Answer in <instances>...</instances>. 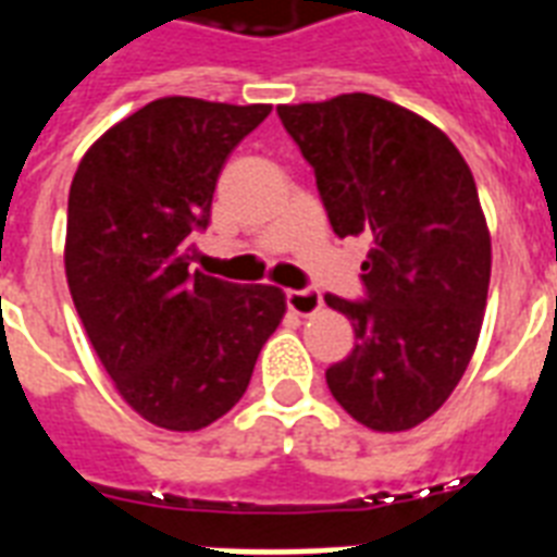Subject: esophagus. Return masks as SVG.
I'll return each instance as SVG.
<instances>
[{"label": "esophagus", "mask_w": 557, "mask_h": 557, "mask_svg": "<svg viewBox=\"0 0 557 557\" xmlns=\"http://www.w3.org/2000/svg\"><path fill=\"white\" fill-rule=\"evenodd\" d=\"M286 304L295 314L309 318V314L321 312L323 309V295L321 292H314V288H288Z\"/></svg>", "instance_id": "esophagus-1"}]
</instances>
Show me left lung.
I'll return each mask as SVG.
<instances>
[{"label": "left lung", "mask_w": 557, "mask_h": 557, "mask_svg": "<svg viewBox=\"0 0 557 557\" xmlns=\"http://www.w3.org/2000/svg\"><path fill=\"white\" fill-rule=\"evenodd\" d=\"M338 236H367L364 304L326 295L356 347L326 370L332 396L370 431L440 410L474 356L492 280V234L462 152L440 126L375 95L283 103Z\"/></svg>", "instance_id": "obj_1"}]
</instances>
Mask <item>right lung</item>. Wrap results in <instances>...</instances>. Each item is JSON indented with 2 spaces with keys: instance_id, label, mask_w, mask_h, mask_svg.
<instances>
[{
  "instance_id": "1",
  "label": "right lung",
  "mask_w": 557,
  "mask_h": 557,
  "mask_svg": "<svg viewBox=\"0 0 557 557\" xmlns=\"http://www.w3.org/2000/svg\"><path fill=\"white\" fill-rule=\"evenodd\" d=\"M269 103L159 98L109 126L69 190L65 280L126 405L164 431H201L243 398L286 314L277 286L187 271L227 156Z\"/></svg>"
}]
</instances>
